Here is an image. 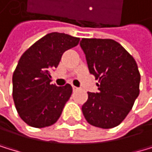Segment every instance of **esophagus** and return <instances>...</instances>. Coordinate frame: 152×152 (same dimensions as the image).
Returning a JSON list of instances; mask_svg holds the SVG:
<instances>
[{
  "label": "esophagus",
  "instance_id": "obj_1",
  "mask_svg": "<svg viewBox=\"0 0 152 152\" xmlns=\"http://www.w3.org/2000/svg\"><path fill=\"white\" fill-rule=\"evenodd\" d=\"M73 91H78V88H77V87H75V86H73Z\"/></svg>",
  "mask_w": 152,
  "mask_h": 152
}]
</instances>
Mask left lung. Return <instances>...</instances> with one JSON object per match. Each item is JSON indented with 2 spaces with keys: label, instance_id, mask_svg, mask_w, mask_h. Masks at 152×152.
Listing matches in <instances>:
<instances>
[{
  "label": "left lung",
  "instance_id": "obj_1",
  "mask_svg": "<svg viewBox=\"0 0 152 152\" xmlns=\"http://www.w3.org/2000/svg\"><path fill=\"white\" fill-rule=\"evenodd\" d=\"M89 71L99 80L98 91L88 92L82 105L86 121L91 125L109 129L118 126L132 109L139 94L140 74L134 59L112 39L83 38Z\"/></svg>",
  "mask_w": 152,
  "mask_h": 152
}]
</instances>
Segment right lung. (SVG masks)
Returning a JSON list of instances; mask_svg holds the SVG:
<instances>
[{
  "instance_id": "1",
  "label": "right lung",
  "mask_w": 152,
  "mask_h": 152,
  "mask_svg": "<svg viewBox=\"0 0 152 152\" xmlns=\"http://www.w3.org/2000/svg\"><path fill=\"white\" fill-rule=\"evenodd\" d=\"M80 39L51 32L39 39L20 57L13 74V99L17 111L28 125L44 128L54 124L71 97L72 86L51 84L50 71L58 67L62 54Z\"/></svg>"
}]
</instances>
